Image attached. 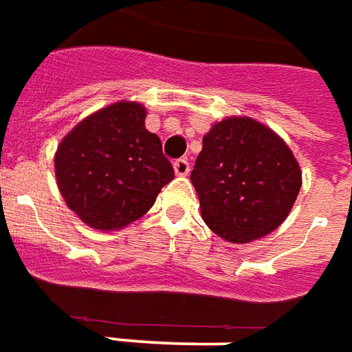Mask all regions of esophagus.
<instances>
[{"mask_svg":"<svg viewBox=\"0 0 352 352\" xmlns=\"http://www.w3.org/2000/svg\"><path fill=\"white\" fill-rule=\"evenodd\" d=\"M174 172H176V176H188L189 174L188 159H178V161H174Z\"/></svg>","mask_w":352,"mask_h":352,"instance_id":"1","label":"esophagus"}]
</instances>
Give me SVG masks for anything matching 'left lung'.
<instances>
[{"label": "left lung", "instance_id": "left-lung-1", "mask_svg": "<svg viewBox=\"0 0 352 352\" xmlns=\"http://www.w3.org/2000/svg\"><path fill=\"white\" fill-rule=\"evenodd\" d=\"M204 223L233 244L275 231L301 188L288 144L256 119L226 117L203 136L191 172Z\"/></svg>", "mask_w": 352, "mask_h": 352}]
</instances>
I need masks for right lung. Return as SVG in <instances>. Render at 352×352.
<instances>
[{"mask_svg": "<svg viewBox=\"0 0 352 352\" xmlns=\"http://www.w3.org/2000/svg\"><path fill=\"white\" fill-rule=\"evenodd\" d=\"M146 108L121 100L94 111L62 138L54 153L60 195L89 228L117 231L142 218L174 178Z\"/></svg>", "mask_w": 352, "mask_h": 352, "instance_id": "1", "label": "right lung"}]
</instances>
